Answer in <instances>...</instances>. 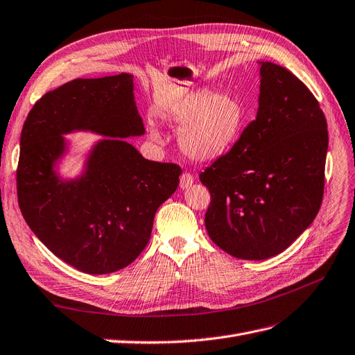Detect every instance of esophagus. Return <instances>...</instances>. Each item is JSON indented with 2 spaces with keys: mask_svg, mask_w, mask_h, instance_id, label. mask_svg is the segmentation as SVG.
<instances>
[{
  "mask_svg": "<svg viewBox=\"0 0 355 355\" xmlns=\"http://www.w3.org/2000/svg\"><path fill=\"white\" fill-rule=\"evenodd\" d=\"M192 184H194V176H192L191 173H184L180 176V188L182 189H187V188L192 187Z\"/></svg>",
  "mask_w": 355,
  "mask_h": 355,
  "instance_id": "34e87169",
  "label": "esophagus"
}]
</instances>
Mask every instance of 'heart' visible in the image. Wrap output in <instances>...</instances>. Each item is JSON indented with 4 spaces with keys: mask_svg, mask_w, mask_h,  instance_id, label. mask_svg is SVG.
<instances>
[{
    "mask_svg": "<svg viewBox=\"0 0 355 355\" xmlns=\"http://www.w3.org/2000/svg\"><path fill=\"white\" fill-rule=\"evenodd\" d=\"M167 120L179 127L180 153L192 161L207 163L227 154L241 132L244 105L230 92L201 89L184 96L166 112ZM149 135L159 141L155 127Z\"/></svg>",
    "mask_w": 355,
    "mask_h": 355,
    "instance_id": "b5f03b06",
    "label": "heart"
}]
</instances>
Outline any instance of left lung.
Masks as SVG:
<instances>
[{
  "label": "left lung",
  "mask_w": 355,
  "mask_h": 355,
  "mask_svg": "<svg viewBox=\"0 0 355 355\" xmlns=\"http://www.w3.org/2000/svg\"><path fill=\"white\" fill-rule=\"evenodd\" d=\"M259 65L256 120L200 175L211 196L209 237L245 261L284 252L313 223L329 146L326 116L306 85L272 62Z\"/></svg>",
  "instance_id": "1"
}]
</instances>
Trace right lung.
I'll use <instances>...</instances> for the list:
<instances>
[{
	"mask_svg": "<svg viewBox=\"0 0 355 355\" xmlns=\"http://www.w3.org/2000/svg\"><path fill=\"white\" fill-rule=\"evenodd\" d=\"M132 73L77 78L46 93L20 135L17 200L26 223L59 259L85 274L130 265L151 239L158 207L178 189L182 170L149 161L125 141L145 127ZM104 136L83 173L63 180L55 166L72 131Z\"/></svg>",
	"mask_w": 355,
	"mask_h": 355,
	"instance_id": "1",
	"label": "right lung"
}]
</instances>
